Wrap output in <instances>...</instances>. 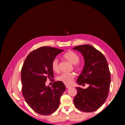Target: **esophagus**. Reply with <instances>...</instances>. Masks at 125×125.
I'll return each instance as SVG.
<instances>
[{
  "label": "esophagus",
  "instance_id": "obj_1",
  "mask_svg": "<svg viewBox=\"0 0 125 125\" xmlns=\"http://www.w3.org/2000/svg\"><path fill=\"white\" fill-rule=\"evenodd\" d=\"M66 87H67V89H70L71 88V86L69 85H66Z\"/></svg>",
  "mask_w": 125,
  "mask_h": 125
}]
</instances>
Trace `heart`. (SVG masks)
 <instances>
[{
    "label": "heart",
    "mask_w": 125,
    "mask_h": 125,
    "mask_svg": "<svg viewBox=\"0 0 125 125\" xmlns=\"http://www.w3.org/2000/svg\"><path fill=\"white\" fill-rule=\"evenodd\" d=\"M64 59L68 61L73 64L76 65V68L77 69L79 68V66L77 65L79 61V56L76 52L73 51H68L66 52L63 56ZM52 70L56 73H57L60 70L59 64H58V61L57 58H55L52 61ZM75 75L74 73H62L61 75L57 77V80L64 83L65 84H70L72 83Z\"/></svg>",
    "instance_id": "obj_1"
}]
</instances>
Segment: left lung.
Here are the masks:
<instances>
[{
    "instance_id": "8db88e82",
    "label": "left lung",
    "mask_w": 125,
    "mask_h": 125,
    "mask_svg": "<svg viewBox=\"0 0 125 125\" xmlns=\"http://www.w3.org/2000/svg\"><path fill=\"white\" fill-rule=\"evenodd\" d=\"M73 49L80 52L84 59L77 83L80 85L89 84L85 89L76 87L74 105L81 111L94 112L102 106L109 92L111 75L107 62L102 52L89 44L76 46Z\"/></svg>"
}]
</instances>
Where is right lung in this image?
Wrapping results in <instances>:
<instances>
[{"mask_svg":"<svg viewBox=\"0 0 125 125\" xmlns=\"http://www.w3.org/2000/svg\"><path fill=\"white\" fill-rule=\"evenodd\" d=\"M64 51L50 47H42L28 54L21 71L22 92L26 102L35 112L49 115L57 110L60 98L65 90L61 81L52 87L46 85L47 78L54 77L52 63L56 56Z\"/></svg>","mask_w":125,"mask_h":125,"instance_id":"right-lung-1","label":"right lung"}]
</instances>
